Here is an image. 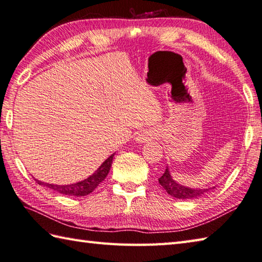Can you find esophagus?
Listing matches in <instances>:
<instances>
[{
	"instance_id": "esophagus-1",
	"label": "esophagus",
	"mask_w": 262,
	"mask_h": 262,
	"mask_svg": "<svg viewBox=\"0 0 262 262\" xmlns=\"http://www.w3.org/2000/svg\"><path fill=\"white\" fill-rule=\"evenodd\" d=\"M156 136H157V133L155 132L141 133V134L137 136V141L140 143H144V142H147L148 140H151V138H155Z\"/></svg>"
}]
</instances>
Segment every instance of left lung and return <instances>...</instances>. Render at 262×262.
Segmentation results:
<instances>
[{"mask_svg":"<svg viewBox=\"0 0 262 262\" xmlns=\"http://www.w3.org/2000/svg\"><path fill=\"white\" fill-rule=\"evenodd\" d=\"M159 184L166 189L168 194H170L171 196L176 199H182V200H187V199H196L201 196L204 192L209 191V189H194L181 185V184H177L175 181H172L170 176V172H169V169H167L163 172V175L159 178Z\"/></svg>","mask_w":262,"mask_h":262,"instance_id":"obj_1","label":"left lung"}]
</instances>
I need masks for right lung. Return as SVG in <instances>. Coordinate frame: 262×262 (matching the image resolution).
Segmentation results:
<instances>
[{
  "mask_svg": "<svg viewBox=\"0 0 262 262\" xmlns=\"http://www.w3.org/2000/svg\"><path fill=\"white\" fill-rule=\"evenodd\" d=\"M114 156H115V153L107 158L103 163H102L100 168L97 169L93 175L79 183L71 184V185H53V184H45L43 182H39V181H37V179H35V181L37 182V184H39V185H43V186H46L51 189H54V191L63 194V195H69V196L89 195L90 193L93 192L94 189L99 186V184L101 182L104 181L106 175L109 173Z\"/></svg>",
  "mask_w": 262,
  "mask_h": 262,
  "instance_id": "1",
  "label": "right lung"
}]
</instances>
